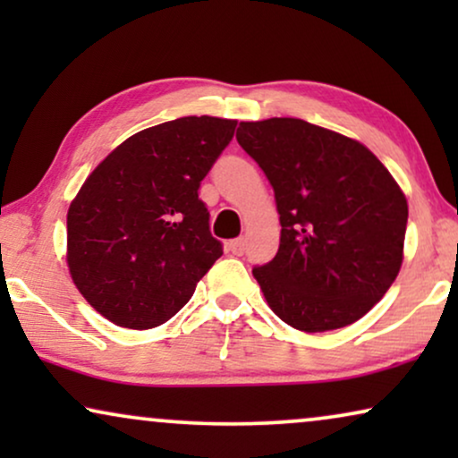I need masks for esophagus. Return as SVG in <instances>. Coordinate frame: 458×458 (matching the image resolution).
Returning a JSON list of instances; mask_svg holds the SVG:
<instances>
[{
    "label": "esophagus",
    "mask_w": 458,
    "mask_h": 458,
    "mask_svg": "<svg viewBox=\"0 0 458 458\" xmlns=\"http://www.w3.org/2000/svg\"><path fill=\"white\" fill-rule=\"evenodd\" d=\"M229 250L233 252L235 256H242L243 250H246V240L243 237H237V240H231L229 242Z\"/></svg>",
    "instance_id": "esophagus-1"
}]
</instances>
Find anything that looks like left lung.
<instances>
[{"label":"left lung","instance_id":"obj_1","mask_svg":"<svg viewBox=\"0 0 458 458\" xmlns=\"http://www.w3.org/2000/svg\"><path fill=\"white\" fill-rule=\"evenodd\" d=\"M277 202L281 240L254 267L268 306L293 329H340L384 298L403 265L409 206L371 149L300 118L240 123Z\"/></svg>","mask_w":458,"mask_h":458}]
</instances>
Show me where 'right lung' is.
I'll list each match as a JSON object with an SVG mask.
<instances>
[{
    "label": "right lung",
    "instance_id": "1",
    "mask_svg": "<svg viewBox=\"0 0 458 458\" xmlns=\"http://www.w3.org/2000/svg\"><path fill=\"white\" fill-rule=\"evenodd\" d=\"M235 124L183 116L143 129L99 162L71 202L72 281L118 327L166 323L223 256L198 190Z\"/></svg>",
    "mask_w": 458,
    "mask_h": 458
}]
</instances>
